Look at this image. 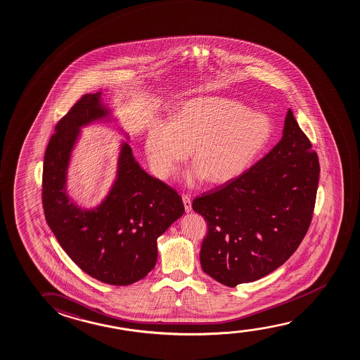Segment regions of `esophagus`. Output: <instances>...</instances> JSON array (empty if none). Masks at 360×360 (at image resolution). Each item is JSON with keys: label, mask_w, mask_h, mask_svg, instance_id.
Listing matches in <instances>:
<instances>
[{"label": "esophagus", "mask_w": 360, "mask_h": 360, "mask_svg": "<svg viewBox=\"0 0 360 360\" xmlns=\"http://www.w3.org/2000/svg\"><path fill=\"white\" fill-rule=\"evenodd\" d=\"M182 200L183 204H184V209H186V212L189 213V212L192 210V200H191V198H189L188 195H184V194L182 195Z\"/></svg>", "instance_id": "esophagus-1"}]
</instances>
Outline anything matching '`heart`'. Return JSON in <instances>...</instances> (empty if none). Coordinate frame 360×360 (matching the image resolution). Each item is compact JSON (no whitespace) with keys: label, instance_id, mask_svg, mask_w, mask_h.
<instances>
[{"label":"heart","instance_id":"b5f03b06","mask_svg":"<svg viewBox=\"0 0 360 360\" xmlns=\"http://www.w3.org/2000/svg\"><path fill=\"white\" fill-rule=\"evenodd\" d=\"M274 125L264 114L221 98L189 100L171 125L157 122L147 131L145 151L161 179L173 176L191 148L195 165L188 174L194 183H226L239 177L271 140Z\"/></svg>","mask_w":360,"mask_h":360}]
</instances>
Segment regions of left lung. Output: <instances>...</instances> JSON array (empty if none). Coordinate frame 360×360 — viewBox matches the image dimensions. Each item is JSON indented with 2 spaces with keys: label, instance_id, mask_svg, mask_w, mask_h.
Masks as SVG:
<instances>
[{
  "label": "left lung",
  "instance_id": "8db88e82",
  "mask_svg": "<svg viewBox=\"0 0 360 360\" xmlns=\"http://www.w3.org/2000/svg\"><path fill=\"white\" fill-rule=\"evenodd\" d=\"M319 161L287 111L283 136L260 161L194 199L207 220L200 248L205 274L235 287L269 275L297 250L312 221Z\"/></svg>",
  "mask_w": 360,
  "mask_h": 360
}]
</instances>
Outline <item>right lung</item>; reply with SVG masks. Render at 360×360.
I'll return each instance as SVG.
<instances>
[{"mask_svg":"<svg viewBox=\"0 0 360 360\" xmlns=\"http://www.w3.org/2000/svg\"><path fill=\"white\" fill-rule=\"evenodd\" d=\"M100 95H83L56 126L43 162V209L63 250L84 272L126 286L155 267L157 239L182 217L184 205L173 188L141 168L127 143L104 202L90 210L69 202L67 169L80 127L109 115Z\"/></svg>","mask_w":360,"mask_h":360,"instance_id":"obj_1","label":"right lung"}]
</instances>
